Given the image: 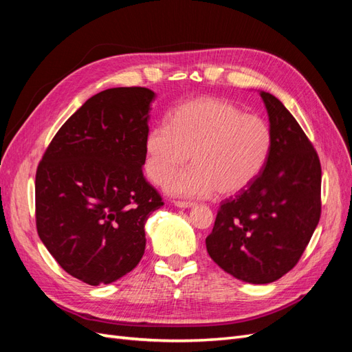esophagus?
Segmentation results:
<instances>
[{"label":"esophagus","mask_w":352,"mask_h":352,"mask_svg":"<svg viewBox=\"0 0 352 352\" xmlns=\"http://www.w3.org/2000/svg\"><path fill=\"white\" fill-rule=\"evenodd\" d=\"M175 206L179 207V208H190V207H194L195 204H194V202H190V201H175Z\"/></svg>","instance_id":"1"}]
</instances>
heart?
I'll return each instance as SVG.
<instances>
[{
  "instance_id": "1",
  "label": "heart",
  "mask_w": 352,
  "mask_h": 352,
  "mask_svg": "<svg viewBox=\"0 0 352 352\" xmlns=\"http://www.w3.org/2000/svg\"><path fill=\"white\" fill-rule=\"evenodd\" d=\"M146 172L157 184L172 177L190 157L192 167L170 179L168 192L207 197L236 195L247 189L267 162L272 131L261 117L245 114L226 100L202 97L172 113L145 141Z\"/></svg>"
}]
</instances>
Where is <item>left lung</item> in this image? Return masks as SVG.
Masks as SVG:
<instances>
[{"label": "left lung", "mask_w": 352, "mask_h": 352, "mask_svg": "<svg viewBox=\"0 0 352 352\" xmlns=\"http://www.w3.org/2000/svg\"><path fill=\"white\" fill-rule=\"evenodd\" d=\"M260 95L270 122V155L247 189L221 202L206 239L220 269L255 285L295 267L322 212V167L313 144L274 95Z\"/></svg>", "instance_id": "left-lung-1"}]
</instances>
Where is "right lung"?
I'll return each mask as SVG.
<instances>
[{
	"instance_id": "1",
	"label": "right lung",
	"mask_w": 352,
	"mask_h": 352,
	"mask_svg": "<svg viewBox=\"0 0 352 352\" xmlns=\"http://www.w3.org/2000/svg\"><path fill=\"white\" fill-rule=\"evenodd\" d=\"M154 97L141 87L94 95L38 166V235L63 269L88 285L111 283L136 267L145 221L164 204L142 173Z\"/></svg>"
}]
</instances>
